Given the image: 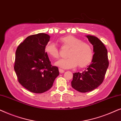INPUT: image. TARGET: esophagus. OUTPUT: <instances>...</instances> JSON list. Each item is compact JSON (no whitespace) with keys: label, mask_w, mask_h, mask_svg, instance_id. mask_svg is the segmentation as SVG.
<instances>
[{"label":"esophagus","mask_w":121,"mask_h":121,"mask_svg":"<svg viewBox=\"0 0 121 121\" xmlns=\"http://www.w3.org/2000/svg\"><path fill=\"white\" fill-rule=\"evenodd\" d=\"M59 73H63L64 72V70H63V69L59 68Z\"/></svg>","instance_id":"obj_1"}]
</instances>
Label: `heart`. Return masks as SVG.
<instances>
[{
  "label": "heart",
  "mask_w": 121,
  "mask_h": 121,
  "mask_svg": "<svg viewBox=\"0 0 121 121\" xmlns=\"http://www.w3.org/2000/svg\"><path fill=\"white\" fill-rule=\"evenodd\" d=\"M58 41L63 46L69 48L67 58L60 59L55 65L63 69H70L78 65L79 68L86 67L93 59V50L88 43L82 42L79 38L73 35L61 37ZM44 51L49 57L53 58L59 57V50L54 43L48 42L44 47Z\"/></svg>",
  "instance_id": "1"
}]
</instances>
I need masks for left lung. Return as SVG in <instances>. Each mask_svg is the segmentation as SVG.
I'll return each instance as SVG.
<instances>
[{
    "instance_id": "left-lung-1",
    "label": "left lung",
    "mask_w": 121,
    "mask_h": 121,
    "mask_svg": "<svg viewBox=\"0 0 121 121\" xmlns=\"http://www.w3.org/2000/svg\"><path fill=\"white\" fill-rule=\"evenodd\" d=\"M93 46V59L82 73H74L72 86L80 92L91 91L103 82L108 67L107 50L103 43L94 36H86Z\"/></svg>"
}]
</instances>
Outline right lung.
<instances>
[{"label": "right lung", "mask_w": 121, "mask_h": 121, "mask_svg": "<svg viewBox=\"0 0 121 121\" xmlns=\"http://www.w3.org/2000/svg\"><path fill=\"white\" fill-rule=\"evenodd\" d=\"M50 39L44 33L28 36L16 49L14 70L22 86L40 94L52 87L59 75L58 67L51 65L44 47Z\"/></svg>", "instance_id": "1"}]
</instances>
